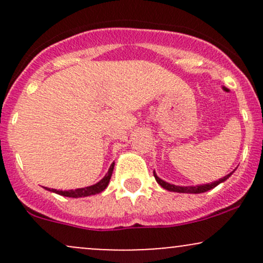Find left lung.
I'll return each instance as SVG.
<instances>
[{"mask_svg": "<svg viewBox=\"0 0 263 263\" xmlns=\"http://www.w3.org/2000/svg\"><path fill=\"white\" fill-rule=\"evenodd\" d=\"M234 173V172H231V173H229L228 176L220 178V179L215 180V182L213 183H208V184H199V185H188V186H182V185H176V184H171L168 182H164V180L161 179L156 174V172L153 171V176H155L157 183L159 184V185L162 186V188L170 190V192H176V193H186V194H200V193H205L208 192V190L215 188L216 185H219L220 183L225 182L226 179H229V177L231 176V174Z\"/></svg>", "mask_w": 263, "mask_h": 263, "instance_id": "8db88e82", "label": "left lung"}]
</instances>
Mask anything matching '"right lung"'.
Masks as SVG:
<instances>
[{"label": "right lung", "mask_w": 263, "mask_h": 263, "mask_svg": "<svg viewBox=\"0 0 263 263\" xmlns=\"http://www.w3.org/2000/svg\"><path fill=\"white\" fill-rule=\"evenodd\" d=\"M114 165L115 163L110 165L108 168L107 173L105 174V177L102 178L100 182H98L96 184H92V185L85 186V188H78L75 190H57V189H50V188H44L49 192L55 193V194L63 195V197H68V198H84V197H90V195H95L99 194V193L104 192L106 189V186L110 183L111 176H112V171H114Z\"/></svg>", "instance_id": "obj_1"}]
</instances>
